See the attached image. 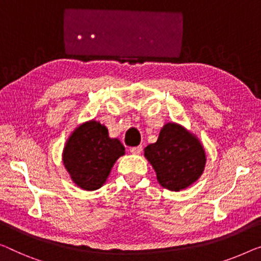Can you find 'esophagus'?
<instances>
[{"label":"esophagus","mask_w":261,"mask_h":261,"mask_svg":"<svg viewBox=\"0 0 261 261\" xmlns=\"http://www.w3.org/2000/svg\"><path fill=\"white\" fill-rule=\"evenodd\" d=\"M142 150H143V146H142V145L130 147V152L134 153V154H139V153L142 152Z\"/></svg>","instance_id":"34e87169"}]
</instances>
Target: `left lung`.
Instances as JSON below:
<instances>
[{
    "label": "left lung",
    "mask_w": 261,
    "mask_h": 261,
    "mask_svg": "<svg viewBox=\"0 0 261 261\" xmlns=\"http://www.w3.org/2000/svg\"><path fill=\"white\" fill-rule=\"evenodd\" d=\"M163 188L180 191L193 184L203 173L206 157L204 147L184 127L168 123L161 130L157 142L144 150Z\"/></svg>",
    "instance_id": "8db88e82"
}]
</instances>
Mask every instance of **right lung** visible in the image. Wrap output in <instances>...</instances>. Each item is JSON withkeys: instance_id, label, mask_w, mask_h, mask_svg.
<instances>
[{"instance_id": "add662e5", "label": "right lung", "mask_w": 261, "mask_h": 261, "mask_svg": "<svg viewBox=\"0 0 261 261\" xmlns=\"http://www.w3.org/2000/svg\"><path fill=\"white\" fill-rule=\"evenodd\" d=\"M125 153L117 138L109 137L108 129L90 120L72 132L63 150V164L81 189L95 191L110 174L116 161Z\"/></svg>"}]
</instances>
